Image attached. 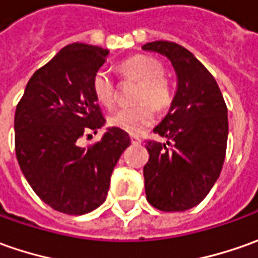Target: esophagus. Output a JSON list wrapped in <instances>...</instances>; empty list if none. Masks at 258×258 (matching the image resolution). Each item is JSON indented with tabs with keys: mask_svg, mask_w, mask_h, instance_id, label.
Instances as JSON below:
<instances>
[{
	"mask_svg": "<svg viewBox=\"0 0 258 258\" xmlns=\"http://www.w3.org/2000/svg\"><path fill=\"white\" fill-rule=\"evenodd\" d=\"M131 143H133V144H140V143H141V140L137 137H131Z\"/></svg>",
	"mask_w": 258,
	"mask_h": 258,
	"instance_id": "34e87169",
	"label": "esophagus"
}]
</instances>
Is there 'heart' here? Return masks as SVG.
Here are the masks:
<instances>
[{"label": "heart", "instance_id": "b5f03b06", "mask_svg": "<svg viewBox=\"0 0 258 258\" xmlns=\"http://www.w3.org/2000/svg\"><path fill=\"white\" fill-rule=\"evenodd\" d=\"M117 73L122 78L141 83L137 95L140 105L117 110L108 117V122L112 127L138 136L156 121V111L152 106L164 108L171 101V88L164 77V67L156 57L140 54L121 61L117 66ZM91 88L95 100L104 107H111L115 102V84L107 70L101 68L94 74ZM148 102L153 105L148 104Z\"/></svg>", "mask_w": 258, "mask_h": 258}]
</instances>
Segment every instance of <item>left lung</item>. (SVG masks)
Here are the masks:
<instances>
[{
    "label": "left lung",
    "instance_id": "obj_1",
    "mask_svg": "<svg viewBox=\"0 0 258 258\" xmlns=\"http://www.w3.org/2000/svg\"><path fill=\"white\" fill-rule=\"evenodd\" d=\"M167 57L177 74L171 107L154 133L165 143L147 141V201L161 211H185L206 199L226 158L228 117L214 77L188 49L170 41L143 45Z\"/></svg>",
    "mask_w": 258,
    "mask_h": 258
}]
</instances>
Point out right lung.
I'll use <instances>...</instances> for the list:
<instances>
[{
	"label": "right lung",
	"instance_id": "add662e5",
	"mask_svg": "<svg viewBox=\"0 0 258 258\" xmlns=\"http://www.w3.org/2000/svg\"><path fill=\"white\" fill-rule=\"evenodd\" d=\"M107 55L108 49L88 44L64 47L34 73L15 110L20 168L41 200L64 214L81 216L101 206L131 143L125 131L110 127L100 141L80 146L84 134L105 124L91 83Z\"/></svg>",
	"mask_w": 258,
	"mask_h": 258
}]
</instances>
